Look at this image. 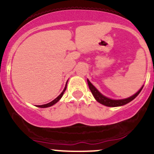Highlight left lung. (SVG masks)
<instances>
[{"instance_id":"8db88e82","label":"left lung","mask_w":154,"mask_h":154,"mask_svg":"<svg viewBox=\"0 0 154 154\" xmlns=\"http://www.w3.org/2000/svg\"><path fill=\"white\" fill-rule=\"evenodd\" d=\"M88 86H89L90 90H91V93H92L93 96L94 97V98L96 99L97 102H99L101 104L104 105V106H109V107H117V106H124V105L127 104L129 102H131L132 100H133L139 94V93L141 92V91L142 90L143 87L136 93L135 94H134L132 97H129V98L124 99V100H111V99L107 98L105 96H103V94H100L98 91L97 90V88L92 85V84L90 82V81L88 79Z\"/></svg>"}]
</instances>
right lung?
Listing matches in <instances>:
<instances>
[{"label":"right lung","instance_id":"1","mask_svg":"<svg viewBox=\"0 0 154 154\" xmlns=\"http://www.w3.org/2000/svg\"><path fill=\"white\" fill-rule=\"evenodd\" d=\"M66 86L65 87L64 89H63V91H62L61 94H60V95H59L58 97H57V98L54 99V100H53V101L50 102L49 103H47V104L42 105V106H38L37 107H39V108H47V107H50V106H53V105H54V104H55V103H57V102H58L59 100H60V99L61 98L62 96H63V93H64V91H66Z\"/></svg>","mask_w":154,"mask_h":154}]
</instances>
